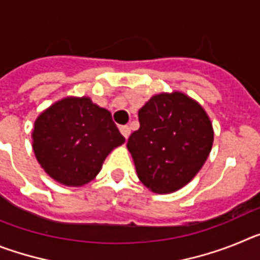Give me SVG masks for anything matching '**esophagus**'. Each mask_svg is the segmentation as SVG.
Returning a JSON list of instances; mask_svg holds the SVG:
<instances>
[{
    "label": "esophagus",
    "instance_id": "1",
    "mask_svg": "<svg viewBox=\"0 0 260 260\" xmlns=\"http://www.w3.org/2000/svg\"><path fill=\"white\" fill-rule=\"evenodd\" d=\"M119 132H121V134L127 139L128 135H130V127H128V126H121V127H119Z\"/></svg>",
    "mask_w": 260,
    "mask_h": 260
}]
</instances>
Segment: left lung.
I'll list each match as a JSON object with an SVG mask.
<instances>
[{"label":"left lung","instance_id":"1","mask_svg":"<svg viewBox=\"0 0 260 260\" xmlns=\"http://www.w3.org/2000/svg\"><path fill=\"white\" fill-rule=\"evenodd\" d=\"M138 117L141 126L126 146L139 180L157 194L181 189L201 171L212 148L207 113L189 96L173 92L152 96Z\"/></svg>","mask_w":260,"mask_h":260}]
</instances>
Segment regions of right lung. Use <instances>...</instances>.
<instances>
[{
  "label": "right lung",
  "mask_w": 260,
  "mask_h": 260,
  "mask_svg": "<svg viewBox=\"0 0 260 260\" xmlns=\"http://www.w3.org/2000/svg\"><path fill=\"white\" fill-rule=\"evenodd\" d=\"M32 138L39 164L66 186L93 180L108 153L125 142L110 112L88 98H66L48 108L35 121Z\"/></svg>",
  "instance_id": "1"
}]
</instances>
